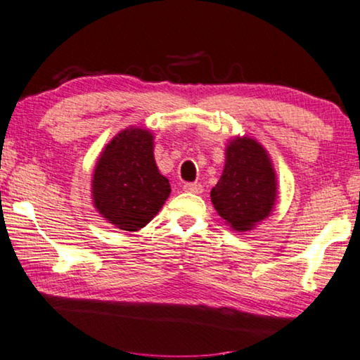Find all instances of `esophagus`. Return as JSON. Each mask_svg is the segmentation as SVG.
Instances as JSON below:
<instances>
[{"instance_id": "obj_1", "label": "esophagus", "mask_w": 360, "mask_h": 360, "mask_svg": "<svg viewBox=\"0 0 360 360\" xmlns=\"http://www.w3.org/2000/svg\"><path fill=\"white\" fill-rule=\"evenodd\" d=\"M186 192H191V194H202L203 187L198 182H186L184 187H182Z\"/></svg>"}]
</instances>
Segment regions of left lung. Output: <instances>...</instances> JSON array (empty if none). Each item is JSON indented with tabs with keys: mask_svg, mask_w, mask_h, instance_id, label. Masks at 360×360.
<instances>
[{
	"mask_svg": "<svg viewBox=\"0 0 360 360\" xmlns=\"http://www.w3.org/2000/svg\"><path fill=\"white\" fill-rule=\"evenodd\" d=\"M210 197L214 210L236 231L254 229L276 202V174L266 150L250 137L233 139Z\"/></svg>",
	"mask_w": 360,
	"mask_h": 360,
	"instance_id": "1",
	"label": "left lung"
}]
</instances>
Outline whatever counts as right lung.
Returning a JSON list of instances; mask_svg holds the SVG:
<instances>
[{"label": "right lung", "mask_w": 360, "mask_h": 360, "mask_svg": "<svg viewBox=\"0 0 360 360\" xmlns=\"http://www.w3.org/2000/svg\"><path fill=\"white\" fill-rule=\"evenodd\" d=\"M169 192V181L155 163L153 136L146 129L121 131L95 165L94 205L122 231H139L152 221Z\"/></svg>", "instance_id": "add662e5"}]
</instances>
